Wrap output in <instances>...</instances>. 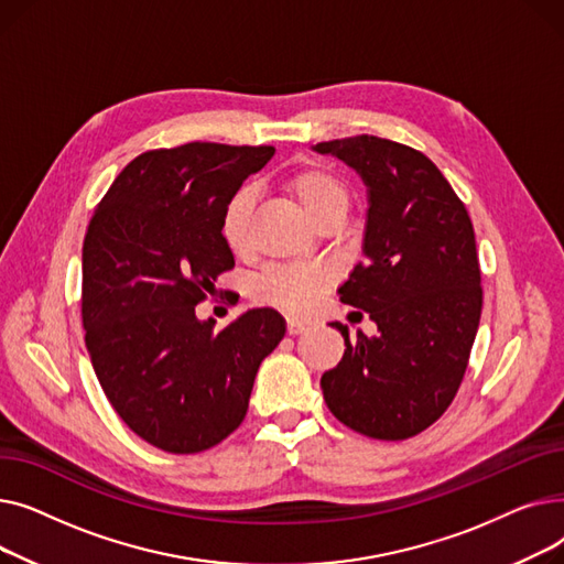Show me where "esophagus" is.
<instances>
[{
    "label": "esophagus",
    "instance_id": "obj_1",
    "mask_svg": "<svg viewBox=\"0 0 564 564\" xmlns=\"http://www.w3.org/2000/svg\"><path fill=\"white\" fill-rule=\"evenodd\" d=\"M285 329H288L290 336H300V334H304L308 329V324L304 319H297V317H288Z\"/></svg>",
    "mask_w": 564,
    "mask_h": 564
}]
</instances>
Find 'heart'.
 Returning <instances> with one entry per match:
<instances>
[{
  "mask_svg": "<svg viewBox=\"0 0 564 564\" xmlns=\"http://www.w3.org/2000/svg\"><path fill=\"white\" fill-rule=\"evenodd\" d=\"M281 187L317 226L327 224L329 219L343 221L351 205V189L345 175L324 162H304L290 169L283 175ZM251 215V192L247 187L235 189L226 198L219 215V235L230 251L245 253L249 249ZM329 283L332 272L324 267L276 264L256 281V292L260 300L290 313H308L315 308Z\"/></svg>",
  "mask_w": 564,
  "mask_h": 564,
  "instance_id": "1",
  "label": "heart"
}]
</instances>
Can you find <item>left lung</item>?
Wrapping results in <instances>:
<instances>
[{
  "label": "left lung",
  "mask_w": 564,
  "mask_h": 564,
  "mask_svg": "<svg viewBox=\"0 0 564 564\" xmlns=\"http://www.w3.org/2000/svg\"><path fill=\"white\" fill-rule=\"evenodd\" d=\"M368 185L361 260L340 302L377 322V336L343 338L340 364L322 375L334 416L372 438L402 441L436 423L455 400L482 313L480 262L466 205L436 164L391 139L322 141Z\"/></svg>",
  "instance_id": "obj_1"
}]
</instances>
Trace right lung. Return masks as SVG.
Instances as JSON below:
<instances>
[{
    "label": "right lung",
    "instance_id": "right-lung-1",
    "mask_svg": "<svg viewBox=\"0 0 564 564\" xmlns=\"http://www.w3.org/2000/svg\"><path fill=\"white\" fill-rule=\"evenodd\" d=\"M272 145L192 141L134 158L98 203L82 247V324L100 387L151 446L192 455L240 427L256 372L285 336L272 308L213 332L196 304L235 267L226 198Z\"/></svg>",
    "mask_w": 564,
    "mask_h": 564
}]
</instances>
